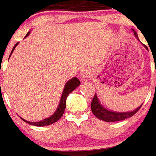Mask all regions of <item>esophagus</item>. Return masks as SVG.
Masks as SVG:
<instances>
[{
  "mask_svg": "<svg viewBox=\"0 0 156 156\" xmlns=\"http://www.w3.org/2000/svg\"><path fill=\"white\" fill-rule=\"evenodd\" d=\"M90 71L89 69H83L82 70L80 71L81 79H82L83 80H87V78L90 77Z\"/></svg>",
  "mask_w": 156,
  "mask_h": 156,
  "instance_id": "obj_1",
  "label": "esophagus"
}]
</instances>
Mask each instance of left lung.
I'll use <instances>...</instances> for the list:
<instances>
[{"label": "left lung", "instance_id": "obj_1", "mask_svg": "<svg viewBox=\"0 0 156 156\" xmlns=\"http://www.w3.org/2000/svg\"><path fill=\"white\" fill-rule=\"evenodd\" d=\"M131 30L133 31L134 35H135L137 40H138V42H140L139 38H138V34H137L136 31L134 29ZM141 45H143V46L148 51L146 45H145L142 43H141ZM141 106H142V104L140 105L139 107H138L137 108H135L133 111H128V112H118V111H111V110H108V108H104V107L103 106L102 104H101V101H100L99 98H98V95H97V94H95L94 98H93L92 103H91V111H92L93 114H94L98 119L101 120V121H107V122H115V121H123V120H125L127 119V118H131V117H132L134 114H136V113L138 112V111L141 108Z\"/></svg>", "mask_w": 156, "mask_h": 156}]
</instances>
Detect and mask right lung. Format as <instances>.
I'll use <instances>...</instances> for the list:
<instances>
[{"mask_svg": "<svg viewBox=\"0 0 156 156\" xmlns=\"http://www.w3.org/2000/svg\"><path fill=\"white\" fill-rule=\"evenodd\" d=\"M30 32H31V31H28L25 38H26L27 36L29 35ZM18 45V42H17V43L15 45V46L13 47L9 58L11 57V54L13 53L14 50H15V48H16V46ZM80 85V82L79 80L77 79V77L76 76L73 77L72 79L69 80H68L66 83L65 87H64V89L63 90H62V96H61L60 101H59V103H58V107H57L55 112H54L51 116L48 117V118H45V119L42 120V121H36V122H31V121H26V120L24 119V118H21V120H23V121H25V122L28 123V124H29V125H35V126H37V127L48 126V125H52V124H53V123L56 122L58 120L60 119L61 117L62 116V114H64V111H65V108H66V98L67 97H68V95L70 94L71 92H73L76 88L78 87Z\"/></svg>", "mask_w": 156, "mask_h": 156, "instance_id": "obj_1", "label": "right lung"}]
</instances>
